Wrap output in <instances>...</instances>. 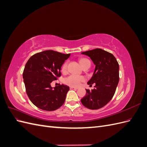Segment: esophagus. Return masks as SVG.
I'll use <instances>...</instances> for the list:
<instances>
[{"mask_svg":"<svg viewBox=\"0 0 147 147\" xmlns=\"http://www.w3.org/2000/svg\"><path fill=\"white\" fill-rule=\"evenodd\" d=\"M77 88H75V87H70V90H77Z\"/></svg>","mask_w":147,"mask_h":147,"instance_id":"1","label":"esophagus"}]
</instances>
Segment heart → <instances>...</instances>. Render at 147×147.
Returning <instances> with one entry per match:
<instances>
[{"instance_id":"obj_1","label":"heart","mask_w":147,"mask_h":147,"mask_svg":"<svg viewBox=\"0 0 147 147\" xmlns=\"http://www.w3.org/2000/svg\"><path fill=\"white\" fill-rule=\"evenodd\" d=\"M86 61H88V59H84V58L80 59L79 62L82 67ZM67 63H65L63 65V67H62V71H63V72H65V70L67 69ZM84 81V77L82 76H79V75L72 74V75H69V76H68L67 77L65 78L64 80V83L65 84H67V85H69L72 87H77Z\"/></svg>"}]
</instances>
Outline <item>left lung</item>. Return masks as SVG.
Returning <instances> with one entry per match:
<instances>
[{
	"label": "left lung",
	"instance_id": "8db88e82",
	"mask_svg": "<svg viewBox=\"0 0 147 147\" xmlns=\"http://www.w3.org/2000/svg\"><path fill=\"white\" fill-rule=\"evenodd\" d=\"M90 57L96 65L94 74L88 81L90 86L94 83V90H86V96L81 99L86 108L96 110L107 104L116 91L119 82V64L115 56L100 48L82 53Z\"/></svg>",
	"mask_w": 147,
	"mask_h": 147
}]
</instances>
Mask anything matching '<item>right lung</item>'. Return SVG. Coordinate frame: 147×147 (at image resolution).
<instances>
[{"label":"right lung","mask_w":147,"mask_h":147,"mask_svg":"<svg viewBox=\"0 0 147 147\" xmlns=\"http://www.w3.org/2000/svg\"><path fill=\"white\" fill-rule=\"evenodd\" d=\"M70 55L47 50L34 55L26 64L23 77L26 93L37 107L53 111L64 103L69 87L59 84L53 88L51 83L61 77V66Z\"/></svg>","instance_id":"1"}]
</instances>
